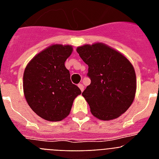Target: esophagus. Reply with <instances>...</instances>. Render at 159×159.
I'll return each instance as SVG.
<instances>
[{
    "label": "esophagus",
    "mask_w": 159,
    "mask_h": 159,
    "mask_svg": "<svg viewBox=\"0 0 159 159\" xmlns=\"http://www.w3.org/2000/svg\"><path fill=\"white\" fill-rule=\"evenodd\" d=\"M78 87H79L80 90H81L82 92H83V90H84V86H83L82 83H79V84H78Z\"/></svg>",
    "instance_id": "esophagus-1"
}]
</instances>
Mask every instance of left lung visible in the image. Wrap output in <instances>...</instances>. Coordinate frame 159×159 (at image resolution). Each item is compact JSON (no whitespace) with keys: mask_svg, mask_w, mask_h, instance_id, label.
Returning a JSON list of instances; mask_svg holds the SVG:
<instances>
[{"mask_svg":"<svg viewBox=\"0 0 159 159\" xmlns=\"http://www.w3.org/2000/svg\"><path fill=\"white\" fill-rule=\"evenodd\" d=\"M85 63L91 84L82 92L91 112L101 120H111L125 112L136 92L133 65L119 51L102 43L77 47Z\"/></svg>","mask_w":159,"mask_h":159,"instance_id":"left-lung-1","label":"left lung"}]
</instances>
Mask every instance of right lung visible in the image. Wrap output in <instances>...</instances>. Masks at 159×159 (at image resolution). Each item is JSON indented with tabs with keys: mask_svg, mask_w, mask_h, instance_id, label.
<instances>
[{
	"mask_svg": "<svg viewBox=\"0 0 159 159\" xmlns=\"http://www.w3.org/2000/svg\"><path fill=\"white\" fill-rule=\"evenodd\" d=\"M72 45L52 44L36 54L26 66L23 77L26 102L39 117L60 121L69 115L76 97L82 93L70 80L65 61Z\"/></svg>",
	"mask_w": 159,
	"mask_h": 159,
	"instance_id": "right-lung-1",
	"label": "right lung"
}]
</instances>
